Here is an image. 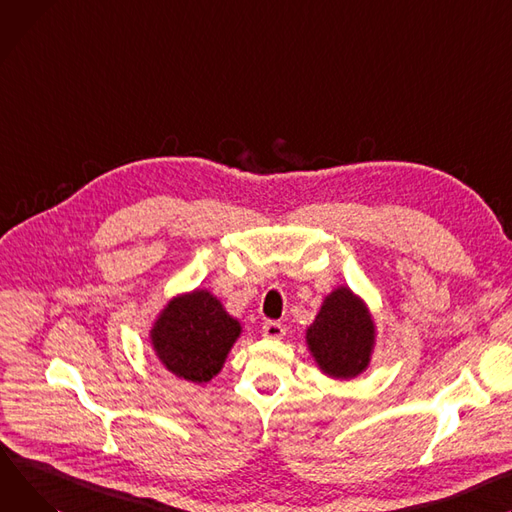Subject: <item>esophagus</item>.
I'll list each match as a JSON object with an SVG mask.
<instances>
[{"label":"esophagus","mask_w":512,"mask_h":512,"mask_svg":"<svg viewBox=\"0 0 512 512\" xmlns=\"http://www.w3.org/2000/svg\"><path fill=\"white\" fill-rule=\"evenodd\" d=\"M261 333H263V337H267V339H282L284 333H286V329H284V325H282L280 321H267V323L263 325Z\"/></svg>","instance_id":"34e87169"}]
</instances>
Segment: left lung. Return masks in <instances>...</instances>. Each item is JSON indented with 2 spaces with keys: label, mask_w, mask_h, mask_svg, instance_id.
Instances as JSON below:
<instances>
[{
  "label": "left lung",
  "mask_w": 512,
  "mask_h": 512,
  "mask_svg": "<svg viewBox=\"0 0 512 512\" xmlns=\"http://www.w3.org/2000/svg\"><path fill=\"white\" fill-rule=\"evenodd\" d=\"M304 337L323 374L350 381L368 368L377 344V327L366 302L348 286H337L325 296Z\"/></svg>",
  "instance_id": "obj_1"
}]
</instances>
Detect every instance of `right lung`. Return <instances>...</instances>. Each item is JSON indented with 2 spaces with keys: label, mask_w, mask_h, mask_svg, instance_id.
Returning <instances> with one entry per match:
<instances>
[{
  "label": "right lung",
  "mask_w": 512,
  "mask_h": 512,
  "mask_svg": "<svg viewBox=\"0 0 512 512\" xmlns=\"http://www.w3.org/2000/svg\"><path fill=\"white\" fill-rule=\"evenodd\" d=\"M241 323L210 290H191L166 302L150 329L158 362L189 383H210L241 337Z\"/></svg>",
  "instance_id": "right-lung-1"
}]
</instances>
